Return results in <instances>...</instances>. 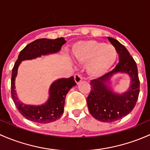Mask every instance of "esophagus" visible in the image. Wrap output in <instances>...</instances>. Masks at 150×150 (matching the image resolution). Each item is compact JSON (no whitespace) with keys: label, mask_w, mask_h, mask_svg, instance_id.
<instances>
[{"label":"esophagus","mask_w":150,"mask_h":150,"mask_svg":"<svg viewBox=\"0 0 150 150\" xmlns=\"http://www.w3.org/2000/svg\"><path fill=\"white\" fill-rule=\"evenodd\" d=\"M74 79L76 84H79L82 80V76H81V75L80 74H76L74 75Z\"/></svg>","instance_id":"34e87169"}]
</instances>
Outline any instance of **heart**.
Here are the masks:
<instances>
[{
    "mask_svg": "<svg viewBox=\"0 0 150 150\" xmlns=\"http://www.w3.org/2000/svg\"><path fill=\"white\" fill-rule=\"evenodd\" d=\"M74 54L79 62H88L87 71L92 76H100L107 72L117 58L114 46L96 40L78 43L74 47Z\"/></svg>",
    "mask_w": 150,
    "mask_h": 150,
    "instance_id": "heart-1",
    "label": "heart"
}]
</instances>
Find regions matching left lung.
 Returning a JSON list of instances; mask_svg holds the SVG:
<instances>
[{"mask_svg": "<svg viewBox=\"0 0 150 150\" xmlns=\"http://www.w3.org/2000/svg\"><path fill=\"white\" fill-rule=\"evenodd\" d=\"M108 38L119 55V62L105 75L91 80V91L86 102L89 112L94 118L110 123L121 119L134 109L139 94L140 83L137 64L127 49L116 40ZM118 72L128 73L132 79L129 91L123 95L112 93L105 84L112 75Z\"/></svg>", "mask_w": 150, "mask_h": 150, "instance_id": "8db88e82", "label": "left lung"}]
</instances>
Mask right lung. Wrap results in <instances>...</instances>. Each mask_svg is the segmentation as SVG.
Masks as SVG:
<instances>
[{
    "label": "right lung",
    "mask_w": 150,
    "mask_h": 150,
    "mask_svg": "<svg viewBox=\"0 0 150 150\" xmlns=\"http://www.w3.org/2000/svg\"><path fill=\"white\" fill-rule=\"evenodd\" d=\"M64 38L55 40L42 38L33 41L27 45L18 55L11 74V98L18 112L25 118L36 123H47L60 118L64 112L65 99L69 89L76 84L74 76L63 78L55 81L50 88V98L45 104L40 106L26 105L20 103L16 98L15 92L14 80L17 74L18 65L21 61L32 59L41 55L53 53L59 51L63 45L66 42Z\"/></svg>",
    "instance_id": "add662e5"
}]
</instances>
